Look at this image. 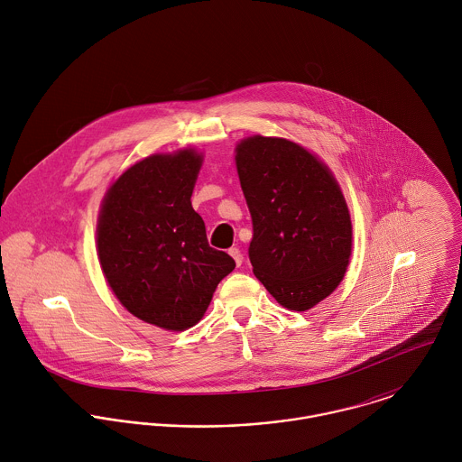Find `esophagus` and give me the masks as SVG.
<instances>
[{
  "label": "esophagus",
  "mask_w": 462,
  "mask_h": 462,
  "mask_svg": "<svg viewBox=\"0 0 462 462\" xmlns=\"http://www.w3.org/2000/svg\"><path fill=\"white\" fill-rule=\"evenodd\" d=\"M229 254L233 256V260L236 262V264H238V266L244 263V254H242V251H240L238 247H231V249H229Z\"/></svg>",
  "instance_id": "esophagus-1"
}]
</instances>
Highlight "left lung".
<instances>
[{
    "label": "left lung",
    "mask_w": 462,
    "mask_h": 462,
    "mask_svg": "<svg viewBox=\"0 0 462 462\" xmlns=\"http://www.w3.org/2000/svg\"><path fill=\"white\" fill-rule=\"evenodd\" d=\"M236 169L253 218L254 275L281 306L313 308L341 282L352 253L336 180L304 147L260 134L238 143Z\"/></svg>",
    "instance_id": "1"
}]
</instances>
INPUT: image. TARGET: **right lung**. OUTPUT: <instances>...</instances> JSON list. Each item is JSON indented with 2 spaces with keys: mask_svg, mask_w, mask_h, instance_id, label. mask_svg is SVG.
<instances>
[{
  "mask_svg": "<svg viewBox=\"0 0 462 462\" xmlns=\"http://www.w3.org/2000/svg\"><path fill=\"white\" fill-rule=\"evenodd\" d=\"M200 154L183 149L130 167L108 190L97 226L103 273L136 319L167 330L196 326L235 260L209 247L192 208Z\"/></svg>",
  "mask_w": 462,
  "mask_h": 462,
  "instance_id": "obj_1",
  "label": "right lung"
}]
</instances>
